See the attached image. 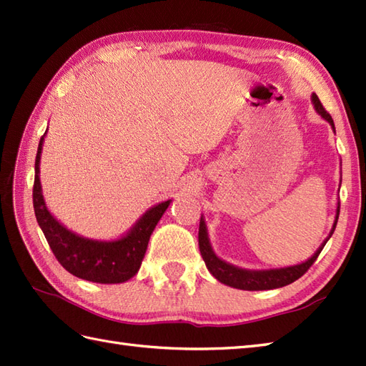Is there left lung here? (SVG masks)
Returning a JSON list of instances; mask_svg holds the SVG:
<instances>
[{
    "instance_id": "8db88e82",
    "label": "left lung",
    "mask_w": 366,
    "mask_h": 366,
    "mask_svg": "<svg viewBox=\"0 0 366 366\" xmlns=\"http://www.w3.org/2000/svg\"><path fill=\"white\" fill-rule=\"evenodd\" d=\"M312 100L315 104L316 112L320 113L325 121L330 122V126H333V119L332 116L325 112V108L322 107L320 97L316 94L312 96ZM340 214V204L337 207V217ZM337 227V220L335 224H333V229L330 234H333ZM330 237V236H329ZM329 240V239H327ZM325 240V242H327ZM317 248V252L310 258L308 261L297 264V266H291V267H283V269H270V270H245V269H239L231 266V264L222 261L220 258H217L215 253L212 252L211 244H209L207 239V229L204 220H199V231H198V244H199V252L203 259L206 262V267L209 272L219 280V282L228 285L231 287H237V290H244V291H264V290H275V287H282L286 285H291L295 280H299L305 272L313 266V262L317 259V256L322 252V248L325 245Z\"/></svg>"
}]
</instances>
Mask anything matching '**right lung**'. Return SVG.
Masks as SVG:
<instances>
[{
  "mask_svg": "<svg viewBox=\"0 0 366 366\" xmlns=\"http://www.w3.org/2000/svg\"><path fill=\"white\" fill-rule=\"evenodd\" d=\"M44 137L39 142L36 163H34V187L33 204L39 227L49 242L53 254L61 266L72 275L94 283H122L134 277L144 258L147 242L162 219L163 212L169 206V201L160 203L149 209L138 220L127 236L113 242H99L74 234L66 229L53 215L46 211L41 181H39V162H41Z\"/></svg>",
  "mask_w": 366,
  "mask_h": 366,
  "instance_id": "obj_1",
  "label": "right lung"
}]
</instances>
